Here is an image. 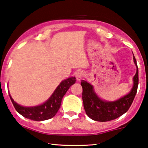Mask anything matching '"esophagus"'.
Masks as SVG:
<instances>
[{"label":"esophagus","instance_id":"1","mask_svg":"<svg viewBox=\"0 0 148 148\" xmlns=\"http://www.w3.org/2000/svg\"><path fill=\"white\" fill-rule=\"evenodd\" d=\"M84 76V72H83V71H81V70H79V71H78V72H76V77L77 80L80 81V80H81V79H82Z\"/></svg>","mask_w":148,"mask_h":148}]
</instances>
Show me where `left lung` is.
<instances>
[{"label":"left lung","mask_w":148,"mask_h":148,"mask_svg":"<svg viewBox=\"0 0 148 148\" xmlns=\"http://www.w3.org/2000/svg\"><path fill=\"white\" fill-rule=\"evenodd\" d=\"M133 58L137 68L136 74L134 77V86L129 94L120 98L117 101H103L96 94L92 85L85 80L81 81L84 110L86 115L92 120L105 122L115 119L125 113L130 109L136 97L139 81L137 61L134 56Z\"/></svg>","instance_id":"left-lung-1"}]
</instances>
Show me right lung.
<instances>
[{
    "label": "right lung",
    "mask_w": 148,
    "mask_h": 148,
    "mask_svg": "<svg viewBox=\"0 0 148 148\" xmlns=\"http://www.w3.org/2000/svg\"><path fill=\"white\" fill-rule=\"evenodd\" d=\"M75 82V77H71L63 80L47 101L42 105L35 107H23L14 102L10 94L9 97L16 111L24 117L33 121L47 120L56 115L61 106L62 98L65 95L70 87Z\"/></svg>",
    "instance_id": "obj_1"
}]
</instances>
